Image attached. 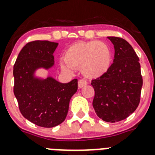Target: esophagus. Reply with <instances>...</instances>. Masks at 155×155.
<instances>
[{"instance_id": "esophagus-1", "label": "esophagus", "mask_w": 155, "mask_h": 155, "mask_svg": "<svg viewBox=\"0 0 155 155\" xmlns=\"http://www.w3.org/2000/svg\"><path fill=\"white\" fill-rule=\"evenodd\" d=\"M87 84V82L86 81H84V80H79L78 81V87H84V86H86Z\"/></svg>"}]
</instances>
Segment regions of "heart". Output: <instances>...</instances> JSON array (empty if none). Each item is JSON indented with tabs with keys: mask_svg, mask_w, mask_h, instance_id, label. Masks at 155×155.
<instances>
[{
	"mask_svg": "<svg viewBox=\"0 0 155 155\" xmlns=\"http://www.w3.org/2000/svg\"><path fill=\"white\" fill-rule=\"evenodd\" d=\"M62 71L71 73L81 68V73L88 78H98L105 74L112 63V51L106 43L98 40L78 42L65 50Z\"/></svg>",
	"mask_w": 155,
	"mask_h": 155,
	"instance_id": "b5f03b06",
	"label": "heart"
}]
</instances>
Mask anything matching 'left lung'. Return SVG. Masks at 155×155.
I'll return each instance as SVG.
<instances>
[{
	"instance_id": "obj_1",
	"label": "left lung",
	"mask_w": 155,
	"mask_h": 155,
	"mask_svg": "<svg viewBox=\"0 0 155 155\" xmlns=\"http://www.w3.org/2000/svg\"><path fill=\"white\" fill-rule=\"evenodd\" d=\"M107 38L114 46V60L105 74L91 81L94 90L92 105L100 119L116 123L137 109L143 79L139 58L131 45L119 37Z\"/></svg>"
}]
</instances>
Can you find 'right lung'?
<instances>
[{"label": "right lung", "mask_w": 155, "mask_h": 155, "mask_svg": "<svg viewBox=\"0 0 155 155\" xmlns=\"http://www.w3.org/2000/svg\"><path fill=\"white\" fill-rule=\"evenodd\" d=\"M58 43L36 40L27 43L14 65V94L25 118L42 127L51 128L64 121L71 97L78 90V79L61 83L48 76H36L39 69L54 65L53 53Z\"/></svg>", "instance_id": "1"}]
</instances>
